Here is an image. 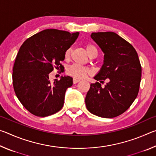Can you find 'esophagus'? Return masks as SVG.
I'll return each mask as SVG.
<instances>
[{
	"label": "esophagus",
	"instance_id": "esophagus-1",
	"mask_svg": "<svg viewBox=\"0 0 156 156\" xmlns=\"http://www.w3.org/2000/svg\"><path fill=\"white\" fill-rule=\"evenodd\" d=\"M79 82H80V80H78V79H76V78H73V84H76V83H79Z\"/></svg>",
	"mask_w": 156,
	"mask_h": 156
}]
</instances>
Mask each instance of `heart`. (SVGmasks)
<instances>
[{"mask_svg": "<svg viewBox=\"0 0 156 156\" xmlns=\"http://www.w3.org/2000/svg\"><path fill=\"white\" fill-rule=\"evenodd\" d=\"M86 50L89 54L90 57H96L98 55V49L94 44H87L86 45ZM72 47H69L65 52V57L66 59L70 58L71 54H72ZM67 72L69 75L73 76V78L80 79L83 78L90 73V69L88 67H84L83 65L78 64H73L68 67Z\"/></svg>", "mask_w": 156, "mask_h": 156, "instance_id": "obj_1", "label": "heart"}]
</instances>
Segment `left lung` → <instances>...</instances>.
Here are the masks:
<instances>
[{
  "mask_svg": "<svg viewBox=\"0 0 156 156\" xmlns=\"http://www.w3.org/2000/svg\"><path fill=\"white\" fill-rule=\"evenodd\" d=\"M91 37L104 52V64L94 78L85 98L92 114L105 118L125 112L138 94L142 67L138 54L131 44L112 31L92 33Z\"/></svg>",
  "mask_w": 156,
  "mask_h": 156,
  "instance_id": "obj_1",
  "label": "left lung"
}]
</instances>
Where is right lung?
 Masks as SVG:
<instances>
[{"label": "right lung", "mask_w": 156, "mask_h": 156, "mask_svg": "<svg viewBox=\"0 0 156 156\" xmlns=\"http://www.w3.org/2000/svg\"><path fill=\"white\" fill-rule=\"evenodd\" d=\"M79 32L48 29L27 38L21 45L14 67L13 87L19 101L38 117L54 114L64 105L65 94L73 84L70 76L50 83L54 68L64 69L65 52L75 43Z\"/></svg>", "instance_id": "1"}]
</instances>
